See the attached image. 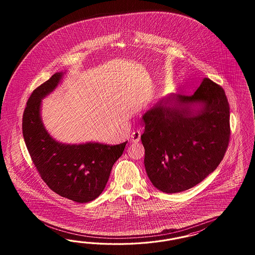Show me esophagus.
I'll return each mask as SVG.
<instances>
[{"mask_svg":"<svg viewBox=\"0 0 255 255\" xmlns=\"http://www.w3.org/2000/svg\"><path fill=\"white\" fill-rule=\"evenodd\" d=\"M140 136H141V132L140 131H133V132H131L130 140H131V142H132V143H138L139 140H140Z\"/></svg>","mask_w":255,"mask_h":255,"instance_id":"1","label":"esophagus"}]
</instances>
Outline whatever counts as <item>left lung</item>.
<instances>
[{
    "mask_svg": "<svg viewBox=\"0 0 255 255\" xmlns=\"http://www.w3.org/2000/svg\"><path fill=\"white\" fill-rule=\"evenodd\" d=\"M147 177L163 193H180L207 178L224 159L230 108L224 89L205 77L192 95L171 94L142 117Z\"/></svg>",
    "mask_w": 255,
    "mask_h": 255,
    "instance_id": "left-lung-1",
    "label": "left lung"
}]
</instances>
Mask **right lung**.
<instances>
[{
    "instance_id": "1",
    "label": "right lung",
    "mask_w": 255,
    "mask_h": 255,
    "mask_svg": "<svg viewBox=\"0 0 255 255\" xmlns=\"http://www.w3.org/2000/svg\"><path fill=\"white\" fill-rule=\"evenodd\" d=\"M63 73H56L30 96L22 118L24 141L40 177L54 193L77 203L97 198L127 141L109 146L89 142L62 144L47 132L40 116L41 102L54 91Z\"/></svg>"
}]
</instances>
